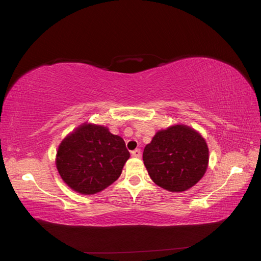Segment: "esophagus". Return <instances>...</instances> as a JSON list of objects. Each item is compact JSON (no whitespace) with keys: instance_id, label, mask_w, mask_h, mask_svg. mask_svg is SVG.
<instances>
[{"instance_id":"obj_1","label":"esophagus","mask_w":261,"mask_h":261,"mask_svg":"<svg viewBox=\"0 0 261 261\" xmlns=\"http://www.w3.org/2000/svg\"><path fill=\"white\" fill-rule=\"evenodd\" d=\"M132 156H134V158H140L141 156L140 150L139 149H135V150H134V151H132Z\"/></svg>"}]
</instances>
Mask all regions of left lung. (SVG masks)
Segmentation results:
<instances>
[{"label": "left lung", "mask_w": 261, "mask_h": 261, "mask_svg": "<svg viewBox=\"0 0 261 261\" xmlns=\"http://www.w3.org/2000/svg\"><path fill=\"white\" fill-rule=\"evenodd\" d=\"M144 164L154 183L180 193L202 178L208 168L209 149L200 134L177 124L155 133L143 153Z\"/></svg>", "instance_id": "1"}]
</instances>
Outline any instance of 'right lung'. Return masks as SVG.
<instances>
[{"label": "right lung", "mask_w": 261, "mask_h": 261, "mask_svg": "<svg viewBox=\"0 0 261 261\" xmlns=\"http://www.w3.org/2000/svg\"><path fill=\"white\" fill-rule=\"evenodd\" d=\"M128 158L122 137L102 125L84 123L62 140L55 164L73 191L93 195L120 177Z\"/></svg>", "instance_id": "obj_1"}]
</instances>
